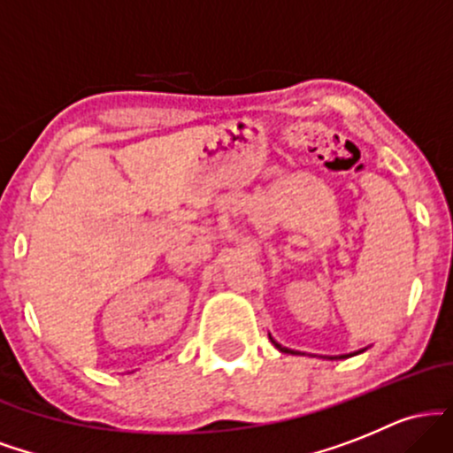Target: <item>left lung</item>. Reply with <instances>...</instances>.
<instances>
[{
  "mask_svg": "<svg viewBox=\"0 0 453 453\" xmlns=\"http://www.w3.org/2000/svg\"><path fill=\"white\" fill-rule=\"evenodd\" d=\"M273 342H274V341H273ZM274 347H277V349H279V351H283V347H280V345H279V342H274ZM285 351H288V349H285Z\"/></svg>",
  "mask_w": 453,
  "mask_h": 453,
  "instance_id": "8db88e82",
  "label": "left lung"
}]
</instances>
